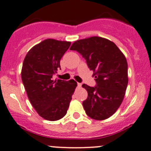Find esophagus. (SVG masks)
Masks as SVG:
<instances>
[{"label":"esophagus","mask_w":151,"mask_h":151,"mask_svg":"<svg viewBox=\"0 0 151 151\" xmlns=\"http://www.w3.org/2000/svg\"><path fill=\"white\" fill-rule=\"evenodd\" d=\"M81 83H78V87H81Z\"/></svg>","instance_id":"1"}]
</instances>
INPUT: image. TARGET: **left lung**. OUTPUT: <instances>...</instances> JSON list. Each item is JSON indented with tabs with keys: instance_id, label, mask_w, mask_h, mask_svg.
Masks as SVG:
<instances>
[{
	"instance_id": "1",
	"label": "left lung",
	"mask_w": 151,
	"mask_h": 151,
	"mask_svg": "<svg viewBox=\"0 0 151 151\" xmlns=\"http://www.w3.org/2000/svg\"><path fill=\"white\" fill-rule=\"evenodd\" d=\"M70 50H76L93 72L96 86L83 84L88 97L83 102L86 113L96 120H104L116 112L123 101L128 83L127 62L113 42L91 37L74 42Z\"/></svg>"
}]
</instances>
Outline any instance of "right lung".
<instances>
[{"label": "right lung", "instance_id": "1", "mask_svg": "<svg viewBox=\"0 0 151 151\" xmlns=\"http://www.w3.org/2000/svg\"><path fill=\"white\" fill-rule=\"evenodd\" d=\"M70 42L47 39L35 45L24 60L22 79L32 106L46 120L56 121L67 113L77 83L53 80Z\"/></svg>", "mask_w": 151, "mask_h": 151}]
</instances>
